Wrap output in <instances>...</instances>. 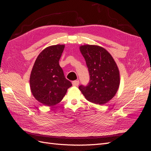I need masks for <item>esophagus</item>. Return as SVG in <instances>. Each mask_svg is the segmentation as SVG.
Returning a JSON list of instances; mask_svg holds the SVG:
<instances>
[{
	"label": "esophagus",
	"mask_w": 151,
	"mask_h": 151,
	"mask_svg": "<svg viewBox=\"0 0 151 151\" xmlns=\"http://www.w3.org/2000/svg\"><path fill=\"white\" fill-rule=\"evenodd\" d=\"M72 84L74 86H78L79 84V81H75L72 82Z\"/></svg>",
	"instance_id": "1"
}]
</instances>
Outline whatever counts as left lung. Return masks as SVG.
I'll use <instances>...</instances> for the list:
<instances>
[{
  "mask_svg": "<svg viewBox=\"0 0 151 151\" xmlns=\"http://www.w3.org/2000/svg\"><path fill=\"white\" fill-rule=\"evenodd\" d=\"M80 50L86 60L90 81L87 86H80L85 98L97 104H104L116 94L120 84V75L113 57L103 47L84 45Z\"/></svg>",
  "mask_w": 151,
  "mask_h": 151,
  "instance_id": "8db88e82",
  "label": "left lung"
}]
</instances>
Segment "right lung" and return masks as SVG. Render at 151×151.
<instances>
[{"label":"right lung","mask_w":151,"mask_h":151,"mask_svg":"<svg viewBox=\"0 0 151 151\" xmlns=\"http://www.w3.org/2000/svg\"><path fill=\"white\" fill-rule=\"evenodd\" d=\"M64 45L45 48L38 55L32 69L30 87L34 98L44 106H52L62 101L72 84L59 65Z\"/></svg>","instance_id":"1"}]
</instances>
